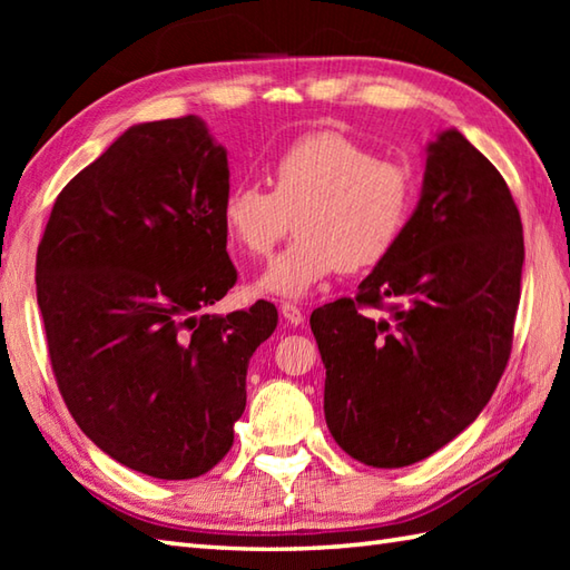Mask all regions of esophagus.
Wrapping results in <instances>:
<instances>
[{
    "mask_svg": "<svg viewBox=\"0 0 570 570\" xmlns=\"http://www.w3.org/2000/svg\"><path fill=\"white\" fill-rule=\"evenodd\" d=\"M282 316L292 323V325H298V323H304V311H301L296 304H282Z\"/></svg>",
    "mask_w": 570,
    "mask_h": 570,
    "instance_id": "obj_1",
    "label": "esophagus"
}]
</instances>
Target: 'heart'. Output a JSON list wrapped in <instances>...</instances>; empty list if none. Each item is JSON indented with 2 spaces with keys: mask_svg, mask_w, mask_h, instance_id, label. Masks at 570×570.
Listing matches in <instances>:
<instances>
[{
  "mask_svg": "<svg viewBox=\"0 0 570 570\" xmlns=\"http://www.w3.org/2000/svg\"><path fill=\"white\" fill-rule=\"evenodd\" d=\"M269 186H235L223 203L229 242L269 257L292 220L298 237L259 278L262 294L301 298L333 272L380 264L402 239L416 203L411 168L374 156L341 131H311L276 156Z\"/></svg>",
  "mask_w": 570,
  "mask_h": 570,
  "instance_id": "obj_1",
  "label": "heart"
}]
</instances>
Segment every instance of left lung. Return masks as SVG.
Returning a JSON list of instances; mask_svg holds the SVG:
<instances>
[{
  "instance_id": "obj_1",
  "label": "left lung",
  "mask_w": 570,
  "mask_h": 570,
  "mask_svg": "<svg viewBox=\"0 0 570 570\" xmlns=\"http://www.w3.org/2000/svg\"><path fill=\"white\" fill-rule=\"evenodd\" d=\"M522 264V217L502 174L458 129L441 131L396 247L355 298L311 313L325 423L350 458L414 465L478 419L512 353Z\"/></svg>"
}]
</instances>
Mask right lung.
<instances>
[{
  "instance_id": "add662e5",
  "label": "right lung",
  "mask_w": 570,
  "mask_h": 570,
  "mask_svg": "<svg viewBox=\"0 0 570 570\" xmlns=\"http://www.w3.org/2000/svg\"><path fill=\"white\" fill-rule=\"evenodd\" d=\"M227 151L196 115L129 127L58 193L36 298L68 411L117 463L159 480L215 468L276 328L269 301L205 308L237 282L223 203Z\"/></svg>"
}]
</instances>
